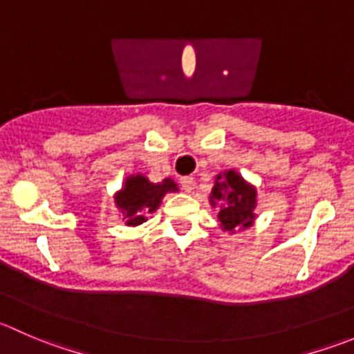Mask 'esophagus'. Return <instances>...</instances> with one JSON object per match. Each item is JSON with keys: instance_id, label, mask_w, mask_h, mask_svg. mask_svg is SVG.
<instances>
[{"instance_id": "esophagus-1", "label": "esophagus", "mask_w": 354, "mask_h": 354, "mask_svg": "<svg viewBox=\"0 0 354 354\" xmlns=\"http://www.w3.org/2000/svg\"><path fill=\"white\" fill-rule=\"evenodd\" d=\"M180 183H181V188H183L185 192L194 190V178H192V176H183L180 180Z\"/></svg>"}]
</instances>
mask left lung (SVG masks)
I'll return each instance as SVG.
<instances>
[{"instance_id":"1","label":"left lung","mask_w":354,"mask_h":354,"mask_svg":"<svg viewBox=\"0 0 354 354\" xmlns=\"http://www.w3.org/2000/svg\"><path fill=\"white\" fill-rule=\"evenodd\" d=\"M210 205H219L221 227L227 233L246 230L255 221L257 190L234 169L217 174L210 192Z\"/></svg>"}]
</instances>
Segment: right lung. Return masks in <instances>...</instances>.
I'll use <instances>...</instances> for the list:
<instances>
[{"instance_id":"right-lung-1","label":"right lung","mask_w":354,"mask_h":354,"mask_svg":"<svg viewBox=\"0 0 354 354\" xmlns=\"http://www.w3.org/2000/svg\"><path fill=\"white\" fill-rule=\"evenodd\" d=\"M173 192H178V185L171 178H164L160 183H152L149 178L138 173L124 180L123 188L114 195V202L127 226H140L147 221V214L156 212L164 195Z\"/></svg>"}]
</instances>
